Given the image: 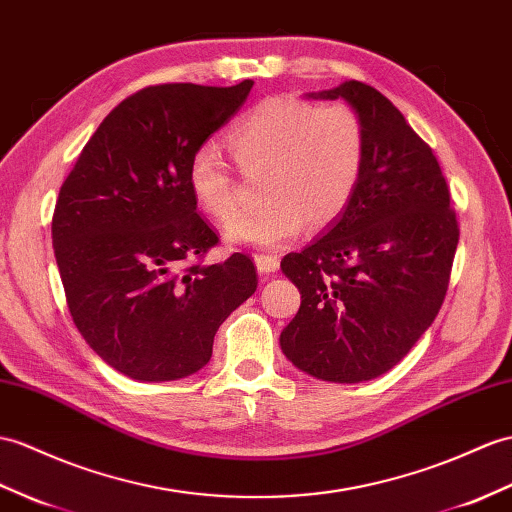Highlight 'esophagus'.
Masks as SVG:
<instances>
[{
    "label": "esophagus",
    "instance_id": "1",
    "mask_svg": "<svg viewBox=\"0 0 512 512\" xmlns=\"http://www.w3.org/2000/svg\"><path fill=\"white\" fill-rule=\"evenodd\" d=\"M255 266L259 275H270V272L279 270V259L272 255H255Z\"/></svg>",
    "mask_w": 512,
    "mask_h": 512
}]
</instances>
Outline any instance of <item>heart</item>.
<instances>
[{
  "label": "heart",
  "instance_id": "1",
  "mask_svg": "<svg viewBox=\"0 0 512 512\" xmlns=\"http://www.w3.org/2000/svg\"><path fill=\"white\" fill-rule=\"evenodd\" d=\"M227 141L244 172H266V205L240 213L224 229L233 246L279 248L296 240L305 222L327 227L349 207L364 170V126L347 104L318 106L296 95H272L229 128ZM187 185L213 220L235 213L237 181L213 146L192 154Z\"/></svg>",
  "mask_w": 512,
  "mask_h": 512
}]
</instances>
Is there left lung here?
<instances>
[{"instance_id": "obj_1", "label": "left lung", "mask_w": 512, "mask_h": 512, "mask_svg": "<svg viewBox=\"0 0 512 512\" xmlns=\"http://www.w3.org/2000/svg\"><path fill=\"white\" fill-rule=\"evenodd\" d=\"M307 98L347 102L366 154L342 216L281 261L301 307L279 342L299 371L358 384L399 364L434 323L460 231L432 148L386 95L347 80Z\"/></svg>"}]
</instances>
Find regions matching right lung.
I'll return each instance as SVG.
<instances>
[{
    "label": "right lung",
    "mask_w": 512,
    "mask_h": 512,
    "mask_svg": "<svg viewBox=\"0 0 512 512\" xmlns=\"http://www.w3.org/2000/svg\"><path fill=\"white\" fill-rule=\"evenodd\" d=\"M253 80L146 87L104 117L56 200L52 244L71 318L100 358L139 382L211 360L213 336L257 290L253 261L202 264L218 235L187 185L192 154L240 111Z\"/></svg>",
    "instance_id": "right-lung-1"
}]
</instances>
